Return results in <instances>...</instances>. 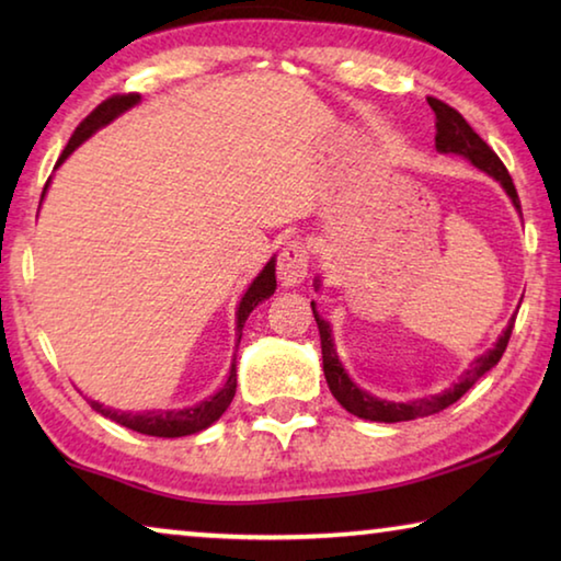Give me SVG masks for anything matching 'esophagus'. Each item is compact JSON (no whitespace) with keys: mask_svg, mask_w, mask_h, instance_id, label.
Here are the masks:
<instances>
[{"mask_svg":"<svg viewBox=\"0 0 561 561\" xmlns=\"http://www.w3.org/2000/svg\"><path fill=\"white\" fill-rule=\"evenodd\" d=\"M307 270H309L307 244H304L301 240L284 244L279 262H277V277L284 287H297V284H301L304 277H307Z\"/></svg>","mask_w":561,"mask_h":561,"instance_id":"34e87169","label":"esophagus"}]
</instances>
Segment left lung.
<instances>
[{"instance_id": "obj_1", "label": "left lung", "mask_w": 561, "mask_h": 561, "mask_svg": "<svg viewBox=\"0 0 561 561\" xmlns=\"http://www.w3.org/2000/svg\"><path fill=\"white\" fill-rule=\"evenodd\" d=\"M431 108L435 111V148L440 153H455L468 158L474 168L485 170L488 175H492L497 183L505 187V193L510 195L512 205L522 210L519 205V195L515 190V183L507 173V168L502 160L497 158L495 150H492L485 140H482L478 133L470 128V123L465 121L458 111L448 103H443L438 99H428ZM317 289H319V279H317ZM311 311H314L317 327H319V336H321V358H324V376L329 383V391L334 393L336 401L346 408L348 413H354L364 421H376V423H401V421H415V417H425L433 413H440L443 408L453 405L460 396H465L474 386V381H480L492 366H497V360L502 358L507 348V341L512 334V327H515V317L510 319L507 329L502 331V336L497 339V344L490 351H485L480 358L472 360V366L460 376V381L455 383L448 391L440 396H431V398H421V401H408V403H393V401H383V398H376L371 393L360 391V388L351 381L348 374L341 366V360L336 356L334 348V339H331V327L329 321L319 317V311L311 301Z\"/></svg>"}]
</instances>
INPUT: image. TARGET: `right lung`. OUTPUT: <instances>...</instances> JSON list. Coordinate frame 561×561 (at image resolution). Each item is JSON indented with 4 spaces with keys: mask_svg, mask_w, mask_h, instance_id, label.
I'll use <instances>...</instances> for the list:
<instances>
[{
    "mask_svg": "<svg viewBox=\"0 0 561 561\" xmlns=\"http://www.w3.org/2000/svg\"><path fill=\"white\" fill-rule=\"evenodd\" d=\"M140 101L138 93H116V96L106 99L103 103H99L96 108H93L87 118L79 123V128L73 130V136L69 144H66L61 158L56 160V168H59L66 158H69L76 148H79L83 140L89 136H93L99 128L108 126L113 118H118L123 111H128L130 106H136ZM46 187L49 183L44 185V193L46 195ZM274 289H277V277H274V260L267 262V267L260 272V277L250 284V289L244 291V297L240 301V307H237V346H240V339H242V327L247 317L252 314V309L262 304L264 299H270ZM234 388H237V360L232 358V368H230V376H227V383L217 391L215 396L205 398L203 403L197 405H190V408H180V411H144V413H126V411H116V408H108L99 401H91L89 403L96 413L111 417V421H116L123 428H130L136 433H144V435H156V438H183V435H193V433H201L205 431L207 425H213L217 417H220L227 408H230L232 398H234Z\"/></svg>",
    "mask_w": 561,
    "mask_h": 561,
    "instance_id": "right-lung-1",
    "label": "right lung"
}]
</instances>
